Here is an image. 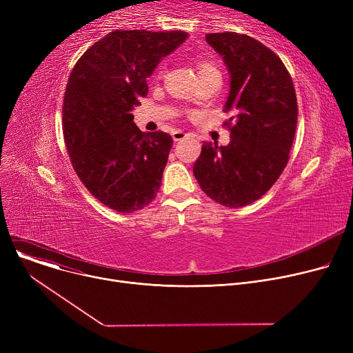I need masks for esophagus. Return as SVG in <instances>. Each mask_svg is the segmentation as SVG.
Wrapping results in <instances>:
<instances>
[{
	"label": "esophagus",
	"mask_w": 353,
	"mask_h": 353,
	"mask_svg": "<svg viewBox=\"0 0 353 353\" xmlns=\"http://www.w3.org/2000/svg\"><path fill=\"white\" fill-rule=\"evenodd\" d=\"M173 140L174 141H180V140H183L184 137H186L188 134L186 133H184V132H180V130H177V132H173Z\"/></svg>",
	"instance_id": "esophagus-1"
}]
</instances>
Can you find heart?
Here are the masks:
<instances>
[{
	"label": "heart",
	"instance_id": "1",
	"mask_svg": "<svg viewBox=\"0 0 353 353\" xmlns=\"http://www.w3.org/2000/svg\"><path fill=\"white\" fill-rule=\"evenodd\" d=\"M196 70H197L199 77L208 76V74H213V72H219L214 63H212L209 59H205V57H199L196 60ZM161 74H163V68L157 67L154 74H153V79H160Z\"/></svg>",
	"mask_w": 353,
	"mask_h": 353
}]
</instances>
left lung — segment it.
Instances as JSON below:
<instances>
[{"mask_svg":"<svg viewBox=\"0 0 353 353\" xmlns=\"http://www.w3.org/2000/svg\"><path fill=\"white\" fill-rule=\"evenodd\" d=\"M230 72L225 121L230 143L205 141L193 165L201 190L226 208L261 199L289 161L298 100L288 68L261 41L232 31L206 35Z\"/></svg>","mask_w":353,"mask_h":353,"instance_id":"obj_1","label":"left lung"}]
</instances>
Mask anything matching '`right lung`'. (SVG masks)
<instances>
[{"label":"right lung","instance_id":"right-lung-1","mask_svg":"<svg viewBox=\"0 0 353 353\" xmlns=\"http://www.w3.org/2000/svg\"><path fill=\"white\" fill-rule=\"evenodd\" d=\"M188 32L116 30L74 65L63 103V134L72 169L104 206L133 213L160 189L173 139L143 133L132 111L145 97V79Z\"/></svg>","mask_w":353,"mask_h":353}]
</instances>
